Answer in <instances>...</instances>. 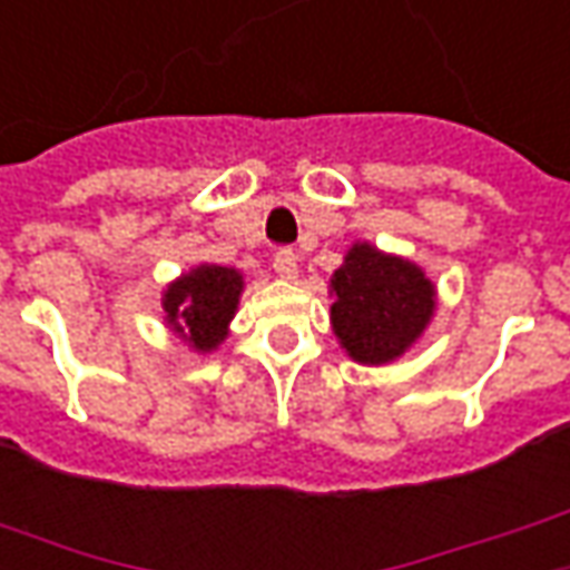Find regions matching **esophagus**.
<instances>
[{"label": "esophagus", "mask_w": 570, "mask_h": 570, "mask_svg": "<svg viewBox=\"0 0 570 570\" xmlns=\"http://www.w3.org/2000/svg\"><path fill=\"white\" fill-rule=\"evenodd\" d=\"M274 271L281 281H296L299 277V265H296V255L293 253H277L274 255Z\"/></svg>", "instance_id": "34e87169"}]
</instances>
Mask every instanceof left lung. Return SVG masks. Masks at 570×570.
<instances>
[{"label":"left lung","mask_w":570,"mask_h":570,"mask_svg":"<svg viewBox=\"0 0 570 570\" xmlns=\"http://www.w3.org/2000/svg\"><path fill=\"white\" fill-rule=\"evenodd\" d=\"M331 327L340 350L367 367L393 365L431 327L436 286L424 268L374 243H352L331 277Z\"/></svg>","instance_id":"obj_1"}]
</instances>
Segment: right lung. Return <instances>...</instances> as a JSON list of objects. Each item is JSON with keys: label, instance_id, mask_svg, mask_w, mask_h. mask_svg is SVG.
<instances>
[{"label": "right lung", "instance_id": "obj_1", "mask_svg": "<svg viewBox=\"0 0 570 570\" xmlns=\"http://www.w3.org/2000/svg\"><path fill=\"white\" fill-rule=\"evenodd\" d=\"M243 289V271L208 262L193 265L161 289L165 324L193 352H215L230 336Z\"/></svg>", "mask_w": 570, "mask_h": 570}]
</instances>
